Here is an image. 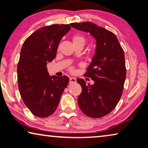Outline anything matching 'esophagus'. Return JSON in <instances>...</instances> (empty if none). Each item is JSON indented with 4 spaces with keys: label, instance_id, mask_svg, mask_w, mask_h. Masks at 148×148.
<instances>
[{
    "label": "esophagus",
    "instance_id": "34e87169",
    "mask_svg": "<svg viewBox=\"0 0 148 148\" xmlns=\"http://www.w3.org/2000/svg\"><path fill=\"white\" fill-rule=\"evenodd\" d=\"M76 82V79L75 77H71L69 79V83L70 84H73V83Z\"/></svg>",
    "mask_w": 148,
    "mask_h": 148
}]
</instances>
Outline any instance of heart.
<instances>
[{
    "label": "heart",
    "mask_w": 148,
    "mask_h": 148,
    "mask_svg": "<svg viewBox=\"0 0 148 148\" xmlns=\"http://www.w3.org/2000/svg\"><path fill=\"white\" fill-rule=\"evenodd\" d=\"M73 42L74 45H77V44H82L84 46L86 42V38L84 36L80 35H75L73 38Z\"/></svg>",
    "instance_id": "obj_1"
}]
</instances>
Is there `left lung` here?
Segmentation results:
<instances>
[{
	"instance_id": "left-lung-1",
	"label": "left lung",
	"mask_w": 148,
	"mask_h": 148,
	"mask_svg": "<svg viewBox=\"0 0 148 148\" xmlns=\"http://www.w3.org/2000/svg\"><path fill=\"white\" fill-rule=\"evenodd\" d=\"M73 27L88 32L96 40V49L84 74L94 81L86 85L83 79L77 82L82 92L78 105L86 116L100 118L114 110L123 94L125 78V54L114 34L92 22L72 23Z\"/></svg>"
}]
</instances>
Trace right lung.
<instances>
[{
    "instance_id": "obj_1",
    "label": "right lung",
    "mask_w": 148,
    "mask_h": 148,
    "mask_svg": "<svg viewBox=\"0 0 148 148\" xmlns=\"http://www.w3.org/2000/svg\"><path fill=\"white\" fill-rule=\"evenodd\" d=\"M68 24H54L36 30L25 40L17 64L18 86L24 104L36 116L45 118L55 112L69 82L67 76H49L47 63L56 57Z\"/></svg>"
}]
</instances>
